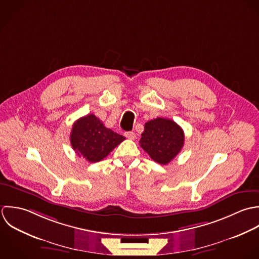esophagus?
Instances as JSON below:
<instances>
[{
	"mask_svg": "<svg viewBox=\"0 0 259 259\" xmlns=\"http://www.w3.org/2000/svg\"><path fill=\"white\" fill-rule=\"evenodd\" d=\"M124 135H125V137H126V138H128V139H130V140H134V139L136 138L135 133H134V132H131V131H129V132H125V133H124Z\"/></svg>",
	"mask_w": 259,
	"mask_h": 259,
	"instance_id": "1",
	"label": "esophagus"
}]
</instances>
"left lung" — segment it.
I'll list each match as a JSON object with an SVG mask.
<instances>
[{
    "mask_svg": "<svg viewBox=\"0 0 259 259\" xmlns=\"http://www.w3.org/2000/svg\"><path fill=\"white\" fill-rule=\"evenodd\" d=\"M139 143L151 159L166 165L181 151L184 132L174 121L158 117L145 123Z\"/></svg>",
    "mask_w": 259,
    "mask_h": 259,
    "instance_id": "obj_1",
    "label": "left lung"
}]
</instances>
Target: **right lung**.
<instances>
[{
	"instance_id": "right-lung-1",
	"label": "right lung",
	"mask_w": 259,
	"mask_h": 259,
	"mask_svg": "<svg viewBox=\"0 0 259 259\" xmlns=\"http://www.w3.org/2000/svg\"><path fill=\"white\" fill-rule=\"evenodd\" d=\"M70 140L78 156L95 163L103 160L125 140V137L106 128L99 118L94 114H89L73 124Z\"/></svg>"
}]
</instances>
